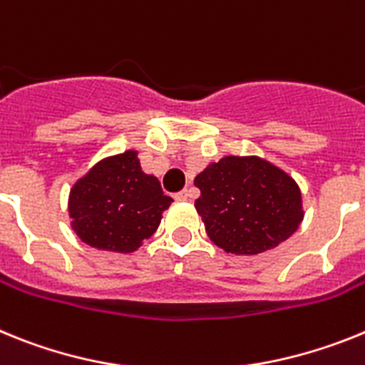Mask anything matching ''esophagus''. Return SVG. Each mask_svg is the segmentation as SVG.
<instances>
[{"instance_id":"esophagus-1","label":"esophagus","mask_w":365,"mask_h":365,"mask_svg":"<svg viewBox=\"0 0 365 365\" xmlns=\"http://www.w3.org/2000/svg\"><path fill=\"white\" fill-rule=\"evenodd\" d=\"M174 198H176V200H187V198H189V191H187V189H183V191L176 192V195H174Z\"/></svg>"}]
</instances>
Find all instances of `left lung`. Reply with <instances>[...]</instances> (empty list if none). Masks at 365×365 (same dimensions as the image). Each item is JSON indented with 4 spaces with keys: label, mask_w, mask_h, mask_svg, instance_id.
I'll list each match as a JSON object with an SVG mask.
<instances>
[{
    "label": "left lung",
    "mask_w": 365,
    "mask_h": 365,
    "mask_svg": "<svg viewBox=\"0 0 365 365\" xmlns=\"http://www.w3.org/2000/svg\"><path fill=\"white\" fill-rule=\"evenodd\" d=\"M195 207L227 253L257 255L287 240L305 217L299 185L259 156H224L195 178Z\"/></svg>",
    "instance_id": "left-lung-1"
}]
</instances>
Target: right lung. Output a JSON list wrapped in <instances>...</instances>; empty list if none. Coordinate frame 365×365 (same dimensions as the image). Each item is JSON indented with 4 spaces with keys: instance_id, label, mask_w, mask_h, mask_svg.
<instances>
[{
    "instance_id": "right-lung-1",
    "label": "right lung",
    "mask_w": 365,
    "mask_h": 365,
    "mask_svg": "<svg viewBox=\"0 0 365 365\" xmlns=\"http://www.w3.org/2000/svg\"><path fill=\"white\" fill-rule=\"evenodd\" d=\"M173 204L160 180L145 174L138 150L108 156L73 183L68 211L82 242L97 250L132 253L154 235Z\"/></svg>"
}]
</instances>
